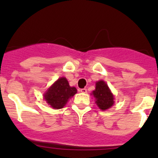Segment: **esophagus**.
<instances>
[{
    "label": "esophagus",
    "mask_w": 158,
    "mask_h": 158,
    "mask_svg": "<svg viewBox=\"0 0 158 158\" xmlns=\"http://www.w3.org/2000/svg\"><path fill=\"white\" fill-rule=\"evenodd\" d=\"M79 92H82V93H87V89H81L80 90H79Z\"/></svg>",
    "instance_id": "1"
}]
</instances>
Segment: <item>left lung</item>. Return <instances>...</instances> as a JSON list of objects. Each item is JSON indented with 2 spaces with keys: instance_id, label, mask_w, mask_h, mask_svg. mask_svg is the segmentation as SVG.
<instances>
[{
  "instance_id": "left-lung-1",
  "label": "left lung",
  "mask_w": 158,
  "mask_h": 158,
  "mask_svg": "<svg viewBox=\"0 0 158 158\" xmlns=\"http://www.w3.org/2000/svg\"><path fill=\"white\" fill-rule=\"evenodd\" d=\"M92 95L95 98V103L101 110L109 109L114 105V95L103 80L95 83V89L92 92Z\"/></svg>"
}]
</instances>
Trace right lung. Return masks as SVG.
<instances>
[{"mask_svg":"<svg viewBox=\"0 0 158 158\" xmlns=\"http://www.w3.org/2000/svg\"><path fill=\"white\" fill-rule=\"evenodd\" d=\"M77 92L75 87L69 86L67 79L61 77L57 79L44 93V99L55 109H63L69 98Z\"/></svg>","mask_w":158,"mask_h":158,"instance_id":"right-lung-1","label":"right lung"}]
</instances>
